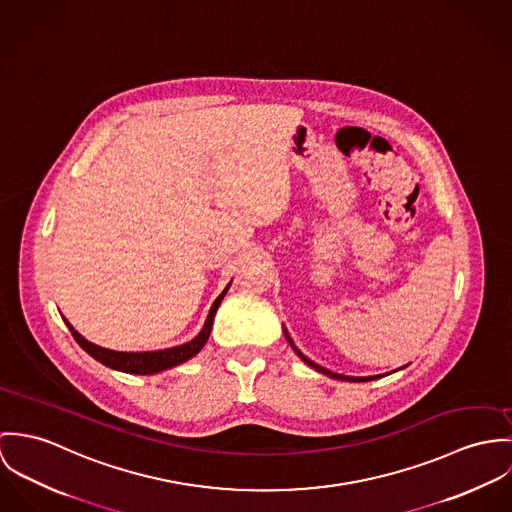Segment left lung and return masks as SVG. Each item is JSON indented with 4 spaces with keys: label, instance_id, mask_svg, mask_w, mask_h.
Returning a JSON list of instances; mask_svg holds the SVG:
<instances>
[{
    "label": "left lung",
    "instance_id": "left-lung-1",
    "mask_svg": "<svg viewBox=\"0 0 512 512\" xmlns=\"http://www.w3.org/2000/svg\"><path fill=\"white\" fill-rule=\"evenodd\" d=\"M284 336H286V340H288V343H290V347L294 349V353L304 361V363H308L310 367H314L316 371H320V373H324V375H328V377H332V379H340V381H351V383H363V381H373V379H377V377H383V375H377V377H345V375H340V373H332V371H328V369H324V367H320L318 363H314V361H310L306 355H302L298 349H296V345L292 343V340H290V336L286 334V330H284Z\"/></svg>",
    "mask_w": 512,
    "mask_h": 512
}]
</instances>
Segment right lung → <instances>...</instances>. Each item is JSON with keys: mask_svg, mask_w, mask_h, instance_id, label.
Masks as SVG:
<instances>
[{"mask_svg": "<svg viewBox=\"0 0 512 512\" xmlns=\"http://www.w3.org/2000/svg\"><path fill=\"white\" fill-rule=\"evenodd\" d=\"M229 284L224 288V292L216 298V302L212 304L210 308V314L206 318V324L202 328V332L188 343L184 345H176L171 349H161V351H143V353H125V351H112V349H106V347H100L96 343H90L88 340H84L70 324L68 320L66 326L72 334V338L78 341V345L90 353L96 361L104 363L106 367H112L117 371H123V373H133V375H153V373H159V371H165V369H171L174 365H180L184 361H188L190 357H194L210 338V332H212V324H214V316L218 312V306L222 304L226 292H228Z\"/></svg>", "mask_w": 512, "mask_h": 512, "instance_id": "add662e5", "label": "right lung"}]
</instances>
